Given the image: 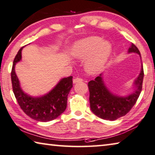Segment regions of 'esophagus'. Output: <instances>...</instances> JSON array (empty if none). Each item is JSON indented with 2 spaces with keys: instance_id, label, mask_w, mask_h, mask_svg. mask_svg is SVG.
Segmentation results:
<instances>
[{
  "instance_id": "34e87169",
  "label": "esophagus",
  "mask_w": 155,
  "mask_h": 155,
  "mask_svg": "<svg viewBox=\"0 0 155 155\" xmlns=\"http://www.w3.org/2000/svg\"><path fill=\"white\" fill-rule=\"evenodd\" d=\"M83 81V78H75L73 80V83H79V82H82Z\"/></svg>"
}]
</instances>
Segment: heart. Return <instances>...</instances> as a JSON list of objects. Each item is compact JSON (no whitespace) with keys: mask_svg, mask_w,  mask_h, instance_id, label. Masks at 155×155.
<instances>
[{"mask_svg":"<svg viewBox=\"0 0 155 155\" xmlns=\"http://www.w3.org/2000/svg\"><path fill=\"white\" fill-rule=\"evenodd\" d=\"M111 51V45L108 42H103V39L98 36H92L77 43L72 50V54L79 59L90 56L85 67L89 72L96 73L104 67Z\"/></svg>","mask_w":155,"mask_h":155,"instance_id":"heart-1","label":"heart"}]
</instances>
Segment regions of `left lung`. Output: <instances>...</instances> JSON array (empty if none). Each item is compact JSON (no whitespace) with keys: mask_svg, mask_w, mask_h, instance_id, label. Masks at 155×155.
I'll return each instance as SVG.
<instances>
[{"mask_svg":"<svg viewBox=\"0 0 155 155\" xmlns=\"http://www.w3.org/2000/svg\"><path fill=\"white\" fill-rule=\"evenodd\" d=\"M128 52L137 53L141 56L139 49L132 44ZM143 68L138 78L135 81L136 90L127 97H119L114 95L107 89L101 74L96 77L94 80L88 82V88L90 91V104L92 112L98 117L105 120L114 121L119 118L127 114L136 104L142 90L143 80Z\"/></svg>","mask_w":155,"mask_h":155,"instance_id":"obj_1","label":"left lung"}]
</instances>
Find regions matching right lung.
Listing matches in <instances>:
<instances>
[{
    "label": "right lung",
    "instance_id": "1",
    "mask_svg": "<svg viewBox=\"0 0 155 155\" xmlns=\"http://www.w3.org/2000/svg\"><path fill=\"white\" fill-rule=\"evenodd\" d=\"M19 50L14 59L11 72L12 89L21 108L31 119L38 121H52L65 111L67 107L68 96L72 87V77L64 78L48 94L41 97H32L25 94L20 86L15 73V65L21 60V51Z\"/></svg>",
    "mask_w": 155,
    "mask_h": 155
}]
</instances>
